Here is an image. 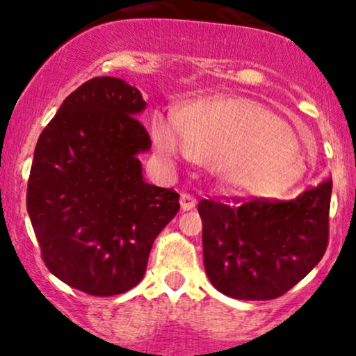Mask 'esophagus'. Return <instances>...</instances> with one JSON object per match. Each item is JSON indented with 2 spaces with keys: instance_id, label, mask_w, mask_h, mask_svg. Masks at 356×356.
Segmentation results:
<instances>
[{
  "instance_id": "esophagus-1",
  "label": "esophagus",
  "mask_w": 356,
  "mask_h": 356,
  "mask_svg": "<svg viewBox=\"0 0 356 356\" xmlns=\"http://www.w3.org/2000/svg\"><path fill=\"white\" fill-rule=\"evenodd\" d=\"M196 197L193 196V194L189 193H182L181 194V208L182 211H189V209H193L194 207H196Z\"/></svg>"
}]
</instances>
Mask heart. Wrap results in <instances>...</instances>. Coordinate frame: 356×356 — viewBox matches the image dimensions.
Wrapping results in <instances>:
<instances>
[{
  "instance_id": "heart-1",
  "label": "heart",
  "mask_w": 356,
  "mask_h": 356,
  "mask_svg": "<svg viewBox=\"0 0 356 356\" xmlns=\"http://www.w3.org/2000/svg\"><path fill=\"white\" fill-rule=\"evenodd\" d=\"M153 138L162 153L175 155L182 148L211 167L228 189L247 196H282L305 170L290 128L249 100L194 102L177 114L175 131L156 118Z\"/></svg>"
}]
</instances>
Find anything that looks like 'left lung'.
<instances>
[{
    "mask_svg": "<svg viewBox=\"0 0 356 356\" xmlns=\"http://www.w3.org/2000/svg\"><path fill=\"white\" fill-rule=\"evenodd\" d=\"M332 179L295 200L227 197L197 203L211 285L238 300L282 297L323 259Z\"/></svg>",
    "mask_w": 356,
    "mask_h": 356,
    "instance_id": "8db88e82",
    "label": "left lung"
}]
</instances>
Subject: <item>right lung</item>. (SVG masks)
<instances>
[{
    "label": "right lung",
    "instance_id": "add662e5",
    "mask_svg": "<svg viewBox=\"0 0 356 356\" xmlns=\"http://www.w3.org/2000/svg\"><path fill=\"white\" fill-rule=\"evenodd\" d=\"M140 90L112 76L85 81L40 133L27 209L46 266L97 297L140 283L156 235L177 215L179 194L143 181L152 147L136 115Z\"/></svg>",
    "mask_w": 356,
    "mask_h": 356
}]
</instances>
